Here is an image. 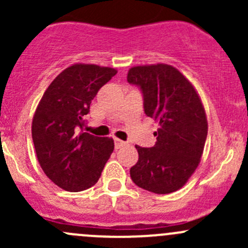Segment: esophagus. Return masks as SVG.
Returning a JSON list of instances; mask_svg holds the SVG:
<instances>
[{
	"label": "esophagus",
	"instance_id": "34e87169",
	"mask_svg": "<svg viewBox=\"0 0 248 248\" xmlns=\"http://www.w3.org/2000/svg\"><path fill=\"white\" fill-rule=\"evenodd\" d=\"M114 141H115V149H120V147H122V146H126V142H124V140L115 138Z\"/></svg>",
	"mask_w": 248,
	"mask_h": 248
}]
</instances>
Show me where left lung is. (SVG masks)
<instances>
[{
  "label": "left lung",
  "instance_id": "obj_1",
  "mask_svg": "<svg viewBox=\"0 0 248 248\" xmlns=\"http://www.w3.org/2000/svg\"><path fill=\"white\" fill-rule=\"evenodd\" d=\"M127 80L140 86L145 114L159 126L155 146H136L139 159L129 170L132 180L157 194L177 191L196 171L204 151L207 119L201 97L170 64L132 67Z\"/></svg>",
  "mask_w": 248,
  "mask_h": 248
}]
</instances>
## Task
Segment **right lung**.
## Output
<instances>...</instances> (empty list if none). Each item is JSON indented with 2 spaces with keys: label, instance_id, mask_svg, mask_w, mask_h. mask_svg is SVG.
I'll return each instance as SVG.
<instances>
[{
  "label": "right lung",
  "instance_id": "obj_1",
  "mask_svg": "<svg viewBox=\"0 0 248 248\" xmlns=\"http://www.w3.org/2000/svg\"><path fill=\"white\" fill-rule=\"evenodd\" d=\"M117 71L74 63L47 86L32 120L37 159L55 185L69 192L93 186L114 151L112 138L82 132L84 116L104 84Z\"/></svg>",
  "mask_w": 248,
  "mask_h": 248
}]
</instances>
